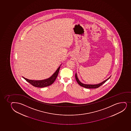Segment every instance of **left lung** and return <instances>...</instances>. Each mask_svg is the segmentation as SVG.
Wrapping results in <instances>:
<instances>
[{
    "instance_id": "obj_1",
    "label": "left lung",
    "mask_w": 131,
    "mask_h": 131,
    "mask_svg": "<svg viewBox=\"0 0 131 131\" xmlns=\"http://www.w3.org/2000/svg\"><path fill=\"white\" fill-rule=\"evenodd\" d=\"M75 77L77 82L80 85V86H81L82 87H84V88H88V89H94V88H97L98 87H100V86L102 85L103 84L105 83L107 81V80L108 79H110L111 77H110L109 78H108L107 80H104V81L102 82V83H100L99 84H95V85H90V84L89 85V84H83V83H81V82L79 81L78 78H77V73L75 74Z\"/></svg>"
}]
</instances>
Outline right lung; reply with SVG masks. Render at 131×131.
Returning a JSON list of instances; mask_svg holds the SVG:
<instances>
[{"label": "right lung", "instance_id": "obj_1", "mask_svg": "<svg viewBox=\"0 0 131 131\" xmlns=\"http://www.w3.org/2000/svg\"><path fill=\"white\" fill-rule=\"evenodd\" d=\"M60 68V66H59L57 70L53 74V75L51 77L46 80H28L27 79L24 78V77H23L29 83L31 84L32 86H34L35 87H41V88L46 87L51 85L56 80V79L58 75Z\"/></svg>", "mask_w": 131, "mask_h": 131}]
</instances>
